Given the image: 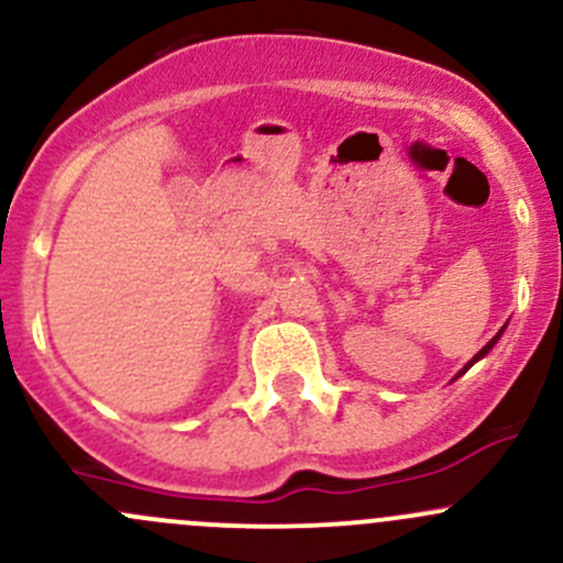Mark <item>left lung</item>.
<instances>
[{"label": "left lung", "mask_w": 563, "mask_h": 563, "mask_svg": "<svg viewBox=\"0 0 563 563\" xmlns=\"http://www.w3.org/2000/svg\"><path fill=\"white\" fill-rule=\"evenodd\" d=\"M504 329H507V327H501V332H504ZM501 332H498V334H496V338H493V340H490V343H487V345H485V349H482V351H479V354H476V356H474V360H471V362H468V365H465V367H463V371H460V373H465V371H468V367H471V365H474V362H479V360H482V356H485V354H487V351H490V349H493V345H496V343H498V338H501ZM460 373H457V376H460Z\"/></svg>", "instance_id": "left-lung-1"}]
</instances>
